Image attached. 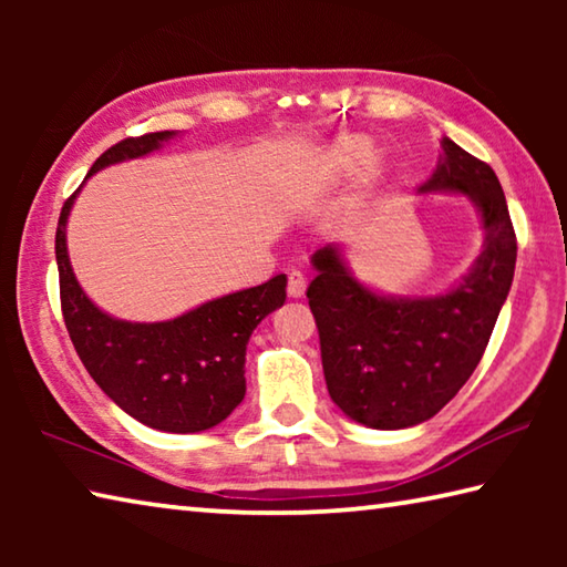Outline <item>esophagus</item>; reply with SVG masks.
Returning <instances> with one entry per match:
<instances>
[{
  "label": "esophagus",
  "instance_id": "1",
  "mask_svg": "<svg viewBox=\"0 0 567 567\" xmlns=\"http://www.w3.org/2000/svg\"><path fill=\"white\" fill-rule=\"evenodd\" d=\"M305 287H307V280H305L302 272L292 270L290 275H287V295L295 297V300H297V297L305 295Z\"/></svg>",
  "mask_w": 567,
  "mask_h": 567
}]
</instances>
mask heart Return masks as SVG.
<instances>
[{"instance_id": "obj_1", "label": "heart", "mask_w": 567, "mask_h": 567, "mask_svg": "<svg viewBox=\"0 0 567 567\" xmlns=\"http://www.w3.org/2000/svg\"><path fill=\"white\" fill-rule=\"evenodd\" d=\"M368 162H370L368 145H362L358 140H344L322 157V169L332 172L334 177H352V175H360ZM372 187H375V175H368L362 179V187L354 192V197L350 199V207H360L364 199L372 195Z\"/></svg>"}]
</instances>
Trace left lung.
I'll use <instances>...</instances> for the list:
<instances>
[{
    "instance_id": "left-lung-1",
    "label": "left lung",
    "mask_w": 567,
    "mask_h": 567,
    "mask_svg": "<svg viewBox=\"0 0 567 567\" xmlns=\"http://www.w3.org/2000/svg\"><path fill=\"white\" fill-rule=\"evenodd\" d=\"M437 169L420 195H467L485 243L453 290L392 297L358 282L338 245L312 255L318 277L307 300L320 332L328 392L350 420L375 430L412 427L437 415L473 375L511 292L517 239L501 182L453 140L443 137Z\"/></svg>"
}]
</instances>
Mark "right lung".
Wrapping results in <instances>:
<instances>
[{
    "label": "right lung",
    "instance_id": "add662e5",
    "mask_svg": "<svg viewBox=\"0 0 567 567\" xmlns=\"http://www.w3.org/2000/svg\"><path fill=\"white\" fill-rule=\"evenodd\" d=\"M175 134L152 132L122 140L94 162L90 175L145 157ZM76 192L62 207L54 252L64 324L84 368L104 395L142 425L165 433H203L219 425L245 398L249 334L285 305L287 277L275 275L265 285L217 297L175 320L112 318L84 295L66 255V217Z\"/></svg>",
    "mask_w": 567,
    "mask_h": 567
}]
</instances>
